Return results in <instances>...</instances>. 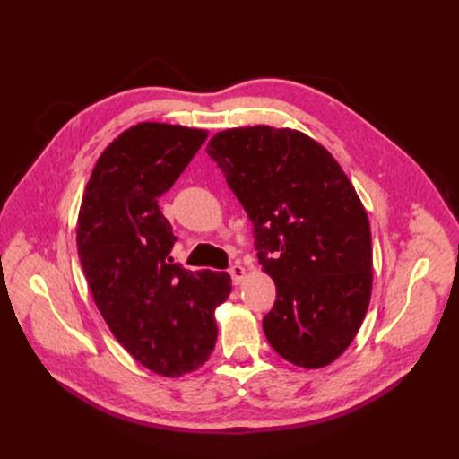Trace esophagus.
<instances>
[{"instance_id":"obj_1","label":"esophagus","mask_w":459,"mask_h":459,"mask_svg":"<svg viewBox=\"0 0 459 459\" xmlns=\"http://www.w3.org/2000/svg\"><path fill=\"white\" fill-rule=\"evenodd\" d=\"M230 274H231V280L235 286H238V283H243V280L247 278V269L243 265H233L230 269Z\"/></svg>"}]
</instances>
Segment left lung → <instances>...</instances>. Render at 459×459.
Listing matches in <instances>:
<instances>
[{
    "instance_id": "left-lung-1",
    "label": "left lung",
    "mask_w": 459,
    "mask_h": 459,
    "mask_svg": "<svg viewBox=\"0 0 459 459\" xmlns=\"http://www.w3.org/2000/svg\"><path fill=\"white\" fill-rule=\"evenodd\" d=\"M254 224L276 283L264 319L274 351L300 368L334 362L372 297V233L355 186L321 143L269 125L222 130L207 145Z\"/></svg>"
}]
</instances>
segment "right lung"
<instances>
[{
  "mask_svg": "<svg viewBox=\"0 0 459 459\" xmlns=\"http://www.w3.org/2000/svg\"><path fill=\"white\" fill-rule=\"evenodd\" d=\"M207 130L143 121L99 157L76 226L78 255L95 304L116 340L164 377L198 369L216 343V307L228 273H192L165 261L178 241L159 198L207 140Z\"/></svg>",
  "mask_w": 459,
  "mask_h": 459,
  "instance_id": "right-lung-1",
  "label": "right lung"
}]
</instances>
